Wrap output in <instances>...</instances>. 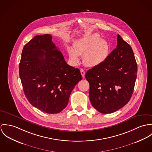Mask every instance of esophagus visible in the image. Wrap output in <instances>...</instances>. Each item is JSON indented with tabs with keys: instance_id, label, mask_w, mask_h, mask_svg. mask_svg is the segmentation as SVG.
Masks as SVG:
<instances>
[{
	"instance_id": "esophagus-1",
	"label": "esophagus",
	"mask_w": 152,
	"mask_h": 152,
	"mask_svg": "<svg viewBox=\"0 0 152 152\" xmlns=\"http://www.w3.org/2000/svg\"><path fill=\"white\" fill-rule=\"evenodd\" d=\"M80 73H81V75H82V77H84V76H85V71H84L83 69H80Z\"/></svg>"
}]
</instances>
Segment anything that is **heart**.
Masks as SVG:
<instances>
[{
	"mask_svg": "<svg viewBox=\"0 0 152 152\" xmlns=\"http://www.w3.org/2000/svg\"><path fill=\"white\" fill-rule=\"evenodd\" d=\"M111 51L110 44L97 33L87 34L73 42V48L68 47L69 58L72 63L79 61L80 55H83L84 64L89 67H95L104 62Z\"/></svg>",
	"mask_w": 152,
	"mask_h": 152,
	"instance_id": "heart-1",
	"label": "heart"
}]
</instances>
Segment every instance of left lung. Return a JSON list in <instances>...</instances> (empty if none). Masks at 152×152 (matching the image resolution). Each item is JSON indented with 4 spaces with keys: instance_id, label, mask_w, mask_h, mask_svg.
<instances>
[{
    "instance_id": "obj_1",
    "label": "left lung",
    "mask_w": 152,
    "mask_h": 152,
    "mask_svg": "<svg viewBox=\"0 0 152 152\" xmlns=\"http://www.w3.org/2000/svg\"><path fill=\"white\" fill-rule=\"evenodd\" d=\"M137 71L131 47L118 34L117 48L107 60L86 73L92 106L102 114L114 113L125 106L132 97Z\"/></svg>"
}]
</instances>
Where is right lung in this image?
Masks as SVG:
<instances>
[{
  "label": "right lung",
  "instance_id": "add662e5",
  "mask_svg": "<svg viewBox=\"0 0 152 152\" xmlns=\"http://www.w3.org/2000/svg\"><path fill=\"white\" fill-rule=\"evenodd\" d=\"M18 68L28 101L48 114L61 112L82 79L80 70L67 64L50 34L36 35L24 45Z\"/></svg>",
  "mask_w": 152,
  "mask_h": 152
}]
</instances>
